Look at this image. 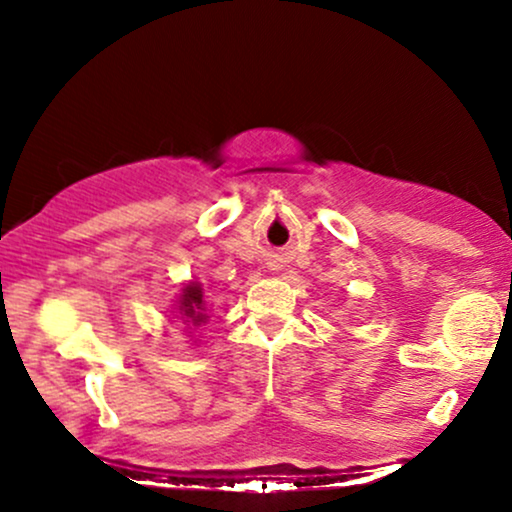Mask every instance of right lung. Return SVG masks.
Masks as SVG:
<instances>
[{
    "label": "right lung",
    "mask_w": 512,
    "mask_h": 512,
    "mask_svg": "<svg viewBox=\"0 0 512 512\" xmlns=\"http://www.w3.org/2000/svg\"><path fill=\"white\" fill-rule=\"evenodd\" d=\"M202 289L199 284H187L182 289V298H180V315L185 317L187 322H204V313H202Z\"/></svg>",
    "instance_id": "1"
}]
</instances>
